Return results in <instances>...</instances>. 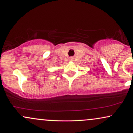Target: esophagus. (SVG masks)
Returning a JSON list of instances; mask_svg holds the SVG:
<instances>
[{
	"instance_id": "34e87169",
	"label": "esophagus",
	"mask_w": 133,
	"mask_h": 133,
	"mask_svg": "<svg viewBox=\"0 0 133 133\" xmlns=\"http://www.w3.org/2000/svg\"><path fill=\"white\" fill-rule=\"evenodd\" d=\"M70 60H71V61H73V60H74V57H70Z\"/></svg>"
}]
</instances>
